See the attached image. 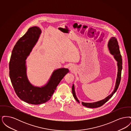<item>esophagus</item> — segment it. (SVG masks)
Segmentation results:
<instances>
[{"instance_id": "34e87169", "label": "esophagus", "mask_w": 131, "mask_h": 131, "mask_svg": "<svg viewBox=\"0 0 131 131\" xmlns=\"http://www.w3.org/2000/svg\"><path fill=\"white\" fill-rule=\"evenodd\" d=\"M70 70L71 71H72L73 70H74V68H73V66H71V67H70Z\"/></svg>"}]
</instances>
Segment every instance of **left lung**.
Listing matches in <instances>:
<instances>
[{
  "instance_id": "8db88e82",
  "label": "left lung",
  "mask_w": 131,
  "mask_h": 131,
  "mask_svg": "<svg viewBox=\"0 0 131 131\" xmlns=\"http://www.w3.org/2000/svg\"><path fill=\"white\" fill-rule=\"evenodd\" d=\"M108 48L110 50V53L114 56V58L116 59V60L117 61V66H118V72H117V79L116 81V83L114 89L113 91L112 92V93L111 95H108L107 97H106L105 99L103 100H101L99 101L94 102V103H84L82 102L81 104L84 106H86L87 107L89 108H96L98 107L102 106H103L104 104H105L106 102L108 101L110 99L112 98L113 95L115 93L116 90H117L118 88L120 81H121V71L122 69V56L121 55L120 50H119V47L118 43L117 42V40L115 37H112L108 43ZM72 93L74 97L75 100L80 103L79 100L78 99L75 93V87H74V84L73 85L72 87Z\"/></svg>"
}]
</instances>
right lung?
Returning <instances> with one entry per match:
<instances>
[{
  "instance_id": "1",
  "label": "right lung",
  "mask_w": 131,
  "mask_h": 131,
  "mask_svg": "<svg viewBox=\"0 0 131 131\" xmlns=\"http://www.w3.org/2000/svg\"><path fill=\"white\" fill-rule=\"evenodd\" d=\"M41 33V30L37 26L29 28L15 45L9 62V76L16 93L22 101L32 105L42 104L50 100L57 86L69 72L68 69H56L48 83L41 87L34 86L29 81L25 60Z\"/></svg>"
}]
</instances>
